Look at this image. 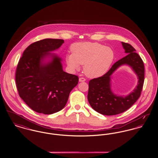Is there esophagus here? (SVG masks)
<instances>
[{"instance_id": "obj_1", "label": "esophagus", "mask_w": 158, "mask_h": 158, "mask_svg": "<svg viewBox=\"0 0 158 158\" xmlns=\"http://www.w3.org/2000/svg\"><path fill=\"white\" fill-rule=\"evenodd\" d=\"M85 81H86V79L85 78H83V77H80L79 79V82H85Z\"/></svg>"}]
</instances>
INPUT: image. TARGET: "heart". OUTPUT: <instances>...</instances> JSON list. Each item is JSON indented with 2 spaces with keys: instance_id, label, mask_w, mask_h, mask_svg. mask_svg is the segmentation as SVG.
Masks as SVG:
<instances>
[{
  "instance_id": "heart-1",
  "label": "heart",
  "mask_w": 158,
  "mask_h": 158,
  "mask_svg": "<svg viewBox=\"0 0 158 158\" xmlns=\"http://www.w3.org/2000/svg\"><path fill=\"white\" fill-rule=\"evenodd\" d=\"M72 54L66 56V63L72 70H77L81 64L89 77H98L105 74L114 59V53L108 47L98 43H77L72 46Z\"/></svg>"
}]
</instances>
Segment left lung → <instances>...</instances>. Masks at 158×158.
<instances>
[{
    "instance_id": "1",
    "label": "left lung",
    "mask_w": 158,
    "mask_h": 158,
    "mask_svg": "<svg viewBox=\"0 0 158 158\" xmlns=\"http://www.w3.org/2000/svg\"><path fill=\"white\" fill-rule=\"evenodd\" d=\"M125 57L115 62L105 75L94 78L89 82L88 99L91 107L97 112L105 115H114L123 113L133 105L140 96L144 79L143 60L130 44L121 42ZM122 65H128L138 77V84L133 92L127 96L114 94L110 88V77L113 73Z\"/></svg>"
}]
</instances>
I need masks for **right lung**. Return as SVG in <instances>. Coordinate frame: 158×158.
<instances>
[{"label": "right lung", "instance_id": "obj_1", "mask_svg": "<svg viewBox=\"0 0 158 158\" xmlns=\"http://www.w3.org/2000/svg\"><path fill=\"white\" fill-rule=\"evenodd\" d=\"M63 43L61 39L36 41L25 50L18 62L15 81L19 97L37 113L52 114L61 110L78 83V76L64 72L62 59L50 53ZM47 58L50 60L45 61Z\"/></svg>", "mask_w": 158, "mask_h": 158}]
</instances>
